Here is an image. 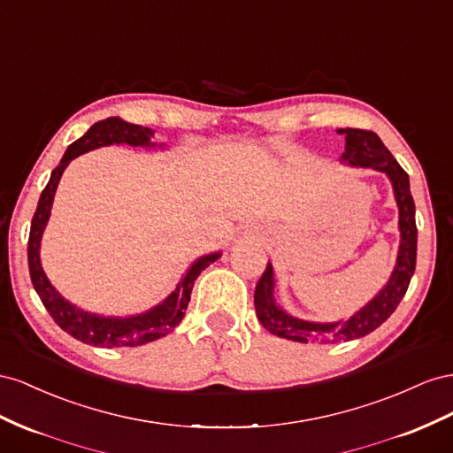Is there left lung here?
Masks as SVG:
<instances>
[{"label":"left lung","mask_w":453,"mask_h":453,"mask_svg":"<svg viewBox=\"0 0 453 453\" xmlns=\"http://www.w3.org/2000/svg\"><path fill=\"white\" fill-rule=\"evenodd\" d=\"M340 134H345V151L342 159L355 166H372L391 178L395 199L398 204V227H400V249L396 265L389 282L385 288L373 298L366 307L358 313L349 317L347 320L328 322H307L294 319L275 303V279L273 267L267 264L264 275L256 284L254 292V307L257 320L262 326L273 335L292 342H320V343H338L363 338V335L380 328L389 319L400 300L410 287L413 271H416V256H418V227H416V204H413L410 193V180L406 171L396 163L391 151L385 148L380 136L365 128H340Z\"/></svg>","instance_id":"8db88e82"}]
</instances>
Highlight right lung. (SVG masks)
I'll return each instance as SVG.
<instances>
[{"label":"right lung","mask_w":453,"mask_h":453,"mask_svg":"<svg viewBox=\"0 0 453 453\" xmlns=\"http://www.w3.org/2000/svg\"><path fill=\"white\" fill-rule=\"evenodd\" d=\"M151 134L153 133L148 127L127 123L119 118H108L104 121L95 123L80 140H75L73 144H70L66 153H64V157L60 159V165L53 173H50L49 184L42 191L40 203H37L35 214L32 218L30 239H28V267H30L34 288L57 325L64 332H68L72 338L88 345L136 347L153 340H159L163 335L173 332L178 326V322L186 315L188 303L191 300L193 284H196L201 271L204 267H209L219 257L218 252L199 257L197 262L191 264L182 280L178 282L176 290L163 303L150 309L148 313L127 317V319L98 317V315L83 311V309H77L75 305L64 300L62 296L55 290L53 284H50L49 279L45 277L42 262H40V241L43 235V229L47 226V219L50 216V206H53L57 186L68 163L75 159L77 155L100 146L123 144V142L131 146H151L150 142Z\"/></svg>","instance_id":"obj_1"}]
</instances>
